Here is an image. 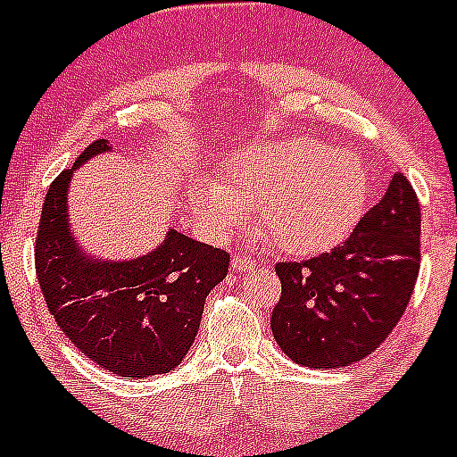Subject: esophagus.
<instances>
[{"label":"esophagus","mask_w":457,"mask_h":457,"mask_svg":"<svg viewBox=\"0 0 457 457\" xmlns=\"http://www.w3.org/2000/svg\"><path fill=\"white\" fill-rule=\"evenodd\" d=\"M254 268V261L245 254H234L232 256V270L234 272H247V270Z\"/></svg>","instance_id":"1"}]
</instances>
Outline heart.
Returning a JSON list of instances; mask_svg holds the SVG:
<instances>
[{
    "instance_id": "1",
    "label": "heart",
    "mask_w": 457,
    "mask_h": 457,
    "mask_svg": "<svg viewBox=\"0 0 457 457\" xmlns=\"http://www.w3.org/2000/svg\"><path fill=\"white\" fill-rule=\"evenodd\" d=\"M366 196L360 158L312 138L261 143L225 165L220 185L194 192L198 219L219 232L238 228L245 212L277 250L314 254L351 232Z\"/></svg>"
}]
</instances>
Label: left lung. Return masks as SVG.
<instances>
[{"label": "left lung", "instance_id": "obj_1", "mask_svg": "<svg viewBox=\"0 0 457 457\" xmlns=\"http://www.w3.org/2000/svg\"><path fill=\"white\" fill-rule=\"evenodd\" d=\"M420 223L418 194L397 171L346 241L274 265L281 299L270 326L278 348L310 369H341L378 351L418 281Z\"/></svg>", "mask_w": 457, "mask_h": 457}]
</instances>
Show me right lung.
<instances>
[{
  "mask_svg": "<svg viewBox=\"0 0 457 457\" xmlns=\"http://www.w3.org/2000/svg\"><path fill=\"white\" fill-rule=\"evenodd\" d=\"M88 145L48 187L35 238V272L48 312L75 348L120 378L170 373L192 348L205 299L228 277L229 254L185 234L134 261L106 263L79 254L66 216V187L91 156Z\"/></svg>",
  "mask_w": 457,
  "mask_h": 457,
  "instance_id": "add662e5",
  "label": "right lung"
}]
</instances>
